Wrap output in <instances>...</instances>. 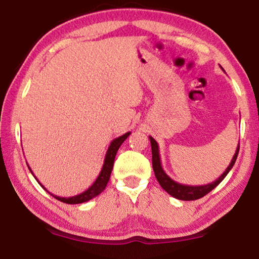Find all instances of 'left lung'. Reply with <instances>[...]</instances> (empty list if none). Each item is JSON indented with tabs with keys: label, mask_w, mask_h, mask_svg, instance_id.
<instances>
[{
	"label": "left lung",
	"mask_w": 259,
	"mask_h": 259,
	"mask_svg": "<svg viewBox=\"0 0 259 259\" xmlns=\"http://www.w3.org/2000/svg\"><path fill=\"white\" fill-rule=\"evenodd\" d=\"M149 140L151 143V155H153V157H151V160H153V169L158 184L161 185V187L163 188L168 194H170L171 196H174V198H177L179 200H185V201H191V200H196V199L202 198L204 195L208 194L212 189H214L217 186H218L220 182L225 179L226 175L229 174V171L232 169L234 162L237 160L238 151H239V143H238L236 153H234L229 167L226 168L225 171H224V173L220 175L215 181H213L211 184H207V185L189 186V185L179 184V182L174 181L173 179H170L167 174H165V171L163 170V168H162V164H161L158 144L151 136H149Z\"/></svg>",
	"instance_id": "left-lung-1"
}]
</instances>
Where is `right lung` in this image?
Segmentation results:
<instances>
[{"label": "right lung", "mask_w": 259, "mask_h": 259, "mask_svg": "<svg viewBox=\"0 0 259 259\" xmlns=\"http://www.w3.org/2000/svg\"><path fill=\"white\" fill-rule=\"evenodd\" d=\"M130 134H132V133H126V134H124V135L117 137V139H115V140H112V142L110 143V146L108 148V151H106V155H105V158H104V163H103L102 170H101V173H99L98 178L96 179V181L94 182V184L90 186V187L86 189V191L80 193V194H77L74 196H70V198H61V196L54 195V194H52L51 192H48L47 189L45 188L39 181H37V179L35 177H34V178H35L36 181L39 182L41 186H42V188H45V191H47L51 195H53L55 199L59 200V201H61V202L74 205V204H82V202L89 201V200L94 199L97 195L101 194V193L105 189L106 185H108V182L110 180V175H111V170L113 168V161H115V156L117 154V150L119 149L120 144H122L124 141L126 140V137L129 136ZM29 170H30V173L33 174V171H32V169H30V168H29Z\"/></svg>", "instance_id": "obj_1"}]
</instances>
